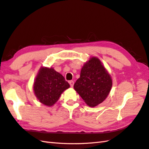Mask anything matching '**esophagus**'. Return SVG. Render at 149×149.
<instances>
[{
	"label": "esophagus",
	"mask_w": 149,
	"mask_h": 149,
	"mask_svg": "<svg viewBox=\"0 0 149 149\" xmlns=\"http://www.w3.org/2000/svg\"><path fill=\"white\" fill-rule=\"evenodd\" d=\"M69 84H70V86L72 88L74 86V82L73 81H69Z\"/></svg>",
	"instance_id": "34e87169"
}]
</instances>
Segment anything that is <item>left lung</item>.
I'll use <instances>...</instances> for the list:
<instances>
[{
  "instance_id": "1",
  "label": "left lung",
  "mask_w": 149,
  "mask_h": 149,
  "mask_svg": "<svg viewBox=\"0 0 149 149\" xmlns=\"http://www.w3.org/2000/svg\"><path fill=\"white\" fill-rule=\"evenodd\" d=\"M112 86L110 75L98 58L92 57L82 67L74 88L86 104L93 107L104 101Z\"/></svg>"
}]
</instances>
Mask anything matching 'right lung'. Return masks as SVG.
<instances>
[{
  "instance_id": "right-lung-1",
  "label": "right lung",
  "mask_w": 149,
  "mask_h": 149,
  "mask_svg": "<svg viewBox=\"0 0 149 149\" xmlns=\"http://www.w3.org/2000/svg\"><path fill=\"white\" fill-rule=\"evenodd\" d=\"M70 88L64 77L53 68L41 67L33 84V91L39 101L44 105L53 106L61 93Z\"/></svg>"
}]
</instances>
